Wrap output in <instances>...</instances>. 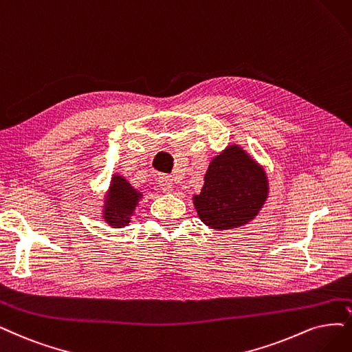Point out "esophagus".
<instances>
[{
	"mask_svg": "<svg viewBox=\"0 0 352 352\" xmlns=\"http://www.w3.org/2000/svg\"><path fill=\"white\" fill-rule=\"evenodd\" d=\"M158 184L165 192H171L174 190V179L169 175H160L158 177Z\"/></svg>",
	"mask_w": 352,
	"mask_h": 352,
	"instance_id": "34e87169",
	"label": "esophagus"
}]
</instances>
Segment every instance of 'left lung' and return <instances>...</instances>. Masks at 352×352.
Instances as JSON below:
<instances>
[{
  "instance_id": "8db88e82",
  "label": "left lung",
  "mask_w": 352,
  "mask_h": 352,
  "mask_svg": "<svg viewBox=\"0 0 352 352\" xmlns=\"http://www.w3.org/2000/svg\"><path fill=\"white\" fill-rule=\"evenodd\" d=\"M268 197V179L241 146L230 145L210 162L194 207L212 229L243 226L258 214Z\"/></svg>"
}]
</instances>
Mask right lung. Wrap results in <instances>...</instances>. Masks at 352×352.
<instances>
[{"mask_svg": "<svg viewBox=\"0 0 352 352\" xmlns=\"http://www.w3.org/2000/svg\"><path fill=\"white\" fill-rule=\"evenodd\" d=\"M140 197L142 194L130 186L126 178L122 175H114L107 191L106 204H104V220L113 228L127 226Z\"/></svg>", "mask_w": 352, "mask_h": 352, "instance_id": "1", "label": "right lung"}]
</instances>
